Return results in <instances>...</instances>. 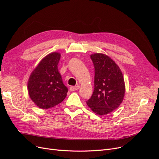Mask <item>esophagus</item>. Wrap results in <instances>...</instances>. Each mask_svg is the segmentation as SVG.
<instances>
[{"label": "esophagus", "instance_id": "obj_1", "mask_svg": "<svg viewBox=\"0 0 159 159\" xmlns=\"http://www.w3.org/2000/svg\"><path fill=\"white\" fill-rule=\"evenodd\" d=\"M79 88H80L79 85H75V86H71V87H70V89L71 91H74L79 89Z\"/></svg>", "mask_w": 159, "mask_h": 159}]
</instances>
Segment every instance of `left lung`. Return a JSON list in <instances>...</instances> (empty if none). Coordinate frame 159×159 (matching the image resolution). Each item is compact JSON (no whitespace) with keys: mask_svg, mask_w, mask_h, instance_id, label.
Here are the masks:
<instances>
[{"mask_svg":"<svg viewBox=\"0 0 159 159\" xmlns=\"http://www.w3.org/2000/svg\"><path fill=\"white\" fill-rule=\"evenodd\" d=\"M95 68L94 90L87 105L93 111L105 115L118 108L123 102L125 85L119 67L108 56L91 55Z\"/></svg>","mask_w":159,"mask_h":159,"instance_id":"obj_1","label":"left lung"}]
</instances>
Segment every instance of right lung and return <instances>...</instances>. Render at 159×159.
Masks as SVG:
<instances>
[{"label": "right lung", "instance_id": "add662e5", "mask_svg": "<svg viewBox=\"0 0 159 159\" xmlns=\"http://www.w3.org/2000/svg\"><path fill=\"white\" fill-rule=\"evenodd\" d=\"M60 54L52 52L43 58L31 73L28 81V94L42 109L56 106L64 101L68 88L57 69Z\"/></svg>", "mask_w": 159, "mask_h": 159}]
</instances>
